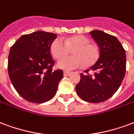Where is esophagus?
Returning a JSON list of instances; mask_svg holds the SVG:
<instances>
[{
    "label": "esophagus",
    "mask_w": 134,
    "mask_h": 134,
    "mask_svg": "<svg viewBox=\"0 0 134 134\" xmlns=\"http://www.w3.org/2000/svg\"><path fill=\"white\" fill-rule=\"evenodd\" d=\"M71 75L70 72H67V71H64V76H69Z\"/></svg>",
    "instance_id": "esophagus-1"
}]
</instances>
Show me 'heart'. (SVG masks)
<instances>
[{
    "mask_svg": "<svg viewBox=\"0 0 134 134\" xmlns=\"http://www.w3.org/2000/svg\"><path fill=\"white\" fill-rule=\"evenodd\" d=\"M74 48L73 56L63 58L70 49ZM51 54L54 58L60 59L57 62V67L62 70L70 71L79 67H90L96 62L99 57L98 47L90 43V38L84 35H75L67 37L64 40L57 38L50 47Z\"/></svg>",
    "mask_w": 134,
    "mask_h": 134,
    "instance_id": "b5f03b06",
    "label": "heart"
}]
</instances>
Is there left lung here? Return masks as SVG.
Returning a JSON list of instances; mask_svg holds the SVG:
<instances>
[{
    "label": "left lung",
    "mask_w": 134,
    "mask_h": 134,
    "mask_svg": "<svg viewBox=\"0 0 134 134\" xmlns=\"http://www.w3.org/2000/svg\"><path fill=\"white\" fill-rule=\"evenodd\" d=\"M90 34L98 44L100 55L90 69L80 74L75 90L79 97L90 103H101L112 97L120 87L126 73V52L115 36L93 30ZM92 71L93 75L87 74Z\"/></svg>",
    "instance_id": "obj_1"
}]
</instances>
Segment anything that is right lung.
I'll use <instances>...</instances> for the list:
<instances>
[{
    "label": "right lung",
    "instance_id": "add662e5",
    "mask_svg": "<svg viewBox=\"0 0 134 134\" xmlns=\"http://www.w3.org/2000/svg\"><path fill=\"white\" fill-rule=\"evenodd\" d=\"M56 34L38 31L21 36L11 47L8 71L12 85L23 98L42 103L55 96L63 77L62 70H53L50 47Z\"/></svg>",
    "mask_w": 134,
    "mask_h": 134
}]
</instances>
